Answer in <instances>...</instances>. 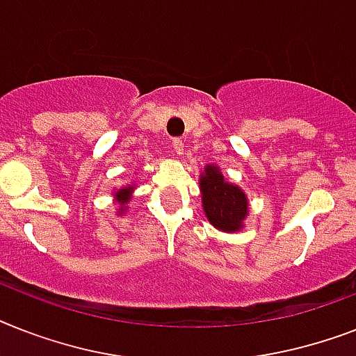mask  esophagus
<instances>
[{"mask_svg": "<svg viewBox=\"0 0 356 356\" xmlns=\"http://www.w3.org/2000/svg\"><path fill=\"white\" fill-rule=\"evenodd\" d=\"M172 148H173V152L177 153V155H183V140H181V138H173L172 140Z\"/></svg>", "mask_w": 356, "mask_h": 356, "instance_id": "34e87169", "label": "esophagus"}]
</instances>
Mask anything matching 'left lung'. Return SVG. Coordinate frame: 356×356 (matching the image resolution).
<instances>
[{"mask_svg":"<svg viewBox=\"0 0 356 356\" xmlns=\"http://www.w3.org/2000/svg\"><path fill=\"white\" fill-rule=\"evenodd\" d=\"M204 172L207 173L201 179V192L208 221L219 230L236 232L241 228L248 212L245 193L238 186L228 184L218 168L208 166Z\"/></svg>","mask_w":356,"mask_h":356,"instance_id":"8db88e82","label":"left lung"}]
</instances>
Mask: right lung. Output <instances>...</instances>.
Returning a JSON list of instances; mask_svg holds the SVG:
<instances>
[{
  "label": "right lung",
  "mask_w": 356,
  "mask_h": 356,
  "mask_svg": "<svg viewBox=\"0 0 356 356\" xmlns=\"http://www.w3.org/2000/svg\"><path fill=\"white\" fill-rule=\"evenodd\" d=\"M133 188H122V190H118V201H120V204H126L129 201V192H131Z\"/></svg>",
  "instance_id": "add662e5"
}]
</instances>
